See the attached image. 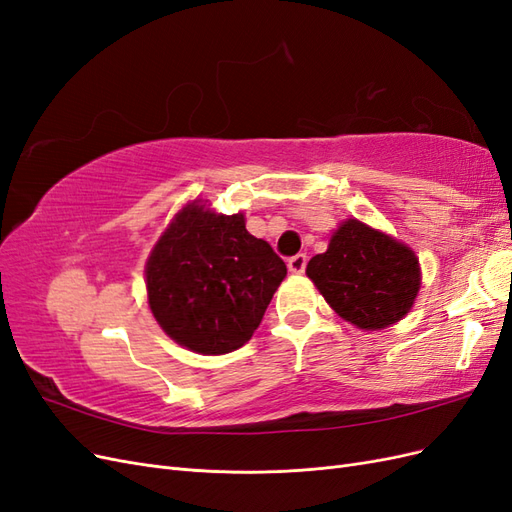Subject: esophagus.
Instances as JSON below:
<instances>
[{
  "mask_svg": "<svg viewBox=\"0 0 512 512\" xmlns=\"http://www.w3.org/2000/svg\"><path fill=\"white\" fill-rule=\"evenodd\" d=\"M305 265H307V256H305V254H297V256H292V258L288 260V269H290L292 273H303V271H305Z\"/></svg>",
  "mask_w": 512,
  "mask_h": 512,
  "instance_id": "obj_1",
  "label": "esophagus"
}]
</instances>
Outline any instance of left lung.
<instances>
[{"instance_id":"left-lung-1","label":"left lung","mask_w":512,"mask_h":512,"mask_svg":"<svg viewBox=\"0 0 512 512\" xmlns=\"http://www.w3.org/2000/svg\"><path fill=\"white\" fill-rule=\"evenodd\" d=\"M305 273L337 316L365 331L399 322L421 288L410 247L354 218L333 232L327 252L309 260Z\"/></svg>"}]
</instances>
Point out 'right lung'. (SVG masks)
Segmentation results:
<instances>
[{"instance_id":"obj_1","label":"right lung","mask_w":512,"mask_h":512,"mask_svg":"<svg viewBox=\"0 0 512 512\" xmlns=\"http://www.w3.org/2000/svg\"><path fill=\"white\" fill-rule=\"evenodd\" d=\"M145 277L168 337L198 354H226L250 342L286 265L247 232L243 213H213L194 200L153 247Z\"/></svg>"}]
</instances>
